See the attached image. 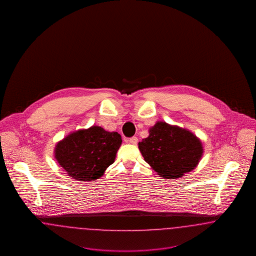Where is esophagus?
Listing matches in <instances>:
<instances>
[{"instance_id":"obj_1","label":"esophagus","mask_w":256,"mask_h":256,"mask_svg":"<svg viewBox=\"0 0 256 256\" xmlns=\"http://www.w3.org/2000/svg\"><path fill=\"white\" fill-rule=\"evenodd\" d=\"M128 142H130V144H132V145H136V144L138 143V138L134 136V137H132V138L128 139Z\"/></svg>"}]
</instances>
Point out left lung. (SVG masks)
Instances as JSON below:
<instances>
[{"label": "left lung", "mask_w": 256, "mask_h": 256, "mask_svg": "<svg viewBox=\"0 0 256 256\" xmlns=\"http://www.w3.org/2000/svg\"><path fill=\"white\" fill-rule=\"evenodd\" d=\"M138 143L148 164L160 176L174 180L195 169L202 156L200 140L188 130L158 122Z\"/></svg>", "instance_id": "obj_1"}]
</instances>
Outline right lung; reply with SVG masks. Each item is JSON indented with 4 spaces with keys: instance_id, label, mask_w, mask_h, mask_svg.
I'll return each instance as SVG.
<instances>
[{
    "instance_id": "obj_1",
    "label": "right lung",
    "mask_w": 256,
    "mask_h": 256,
    "mask_svg": "<svg viewBox=\"0 0 256 256\" xmlns=\"http://www.w3.org/2000/svg\"><path fill=\"white\" fill-rule=\"evenodd\" d=\"M122 144L118 132L93 126L69 134L54 148V158L69 176L80 182L100 178L114 162Z\"/></svg>"
}]
</instances>
